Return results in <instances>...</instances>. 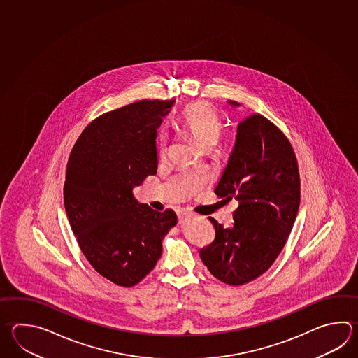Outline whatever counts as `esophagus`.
<instances>
[{"label":"esophagus","mask_w":358,"mask_h":358,"mask_svg":"<svg viewBox=\"0 0 358 358\" xmlns=\"http://www.w3.org/2000/svg\"><path fill=\"white\" fill-rule=\"evenodd\" d=\"M190 217V213L185 212V210H182V212L178 213V222L180 223H183L186 219L189 218Z\"/></svg>","instance_id":"esophagus-1"}]
</instances>
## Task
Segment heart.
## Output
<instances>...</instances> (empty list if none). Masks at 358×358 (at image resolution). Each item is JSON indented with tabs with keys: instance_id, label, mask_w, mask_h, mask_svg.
Segmentation results:
<instances>
[{
	"instance_id": "heart-1",
	"label": "heart",
	"mask_w": 358,
	"mask_h": 358,
	"mask_svg": "<svg viewBox=\"0 0 358 358\" xmlns=\"http://www.w3.org/2000/svg\"><path fill=\"white\" fill-rule=\"evenodd\" d=\"M178 124L205 149L217 144L223 127L217 110L206 103L187 106L178 117ZM159 146L163 150V140L159 141Z\"/></svg>"
}]
</instances>
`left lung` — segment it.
Masks as SVG:
<instances>
[{"instance_id":"8db88e82","label":"left lung","mask_w":358,"mask_h":358,"mask_svg":"<svg viewBox=\"0 0 358 358\" xmlns=\"http://www.w3.org/2000/svg\"><path fill=\"white\" fill-rule=\"evenodd\" d=\"M215 194L226 200L234 197L238 206L231 228L209 218L215 238L200 250V257L220 282L246 285L275 262L299 208L296 155L285 134L268 118L256 113L238 124Z\"/></svg>"}]
</instances>
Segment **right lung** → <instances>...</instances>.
I'll use <instances>...</instances> for the list:
<instances>
[{
  "instance_id": "add662e5",
  "label": "right lung",
  "mask_w": 358,
  "mask_h": 358,
  "mask_svg": "<svg viewBox=\"0 0 358 358\" xmlns=\"http://www.w3.org/2000/svg\"><path fill=\"white\" fill-rule=\"evenodd\" d=\"M175 101H140L98 117L75 143L66 171V214L83 254L102 277L138 285L162 255L177 224L172 209L157 212L132 189L155 175V139Z\"/></svg>"
}]
</instances>
